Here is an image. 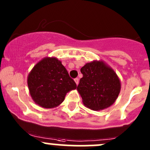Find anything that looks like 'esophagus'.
Wrapping results in <instances>:
<instances>
[{"instance_id":"esophagus-1","label":"esophagus","mask_w":150,"mask_h":150,"mask_svg":"<svg viewBox=\"0 0 150 150\" xmlns=\"http://www.w3.org/2000/svg\"><path fill=\"white\" fill-rule=\"evenodd\" d=\"M75 83H76V85H78V83H79V79H78V78H75Z\"/></svg>"}]
</instances>
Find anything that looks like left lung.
Segmentation results:
<instances>
[{
	"label": "left lung",
	"mask_w": 150,
	"mask_h": 150,
	"mask_svg": "<svg viewBox=\"0 0 150 150\" xmlns=\"http://www.w3.org/2000/svg\"><path fill=\"white\" fill-rule=\"evenodd\" d=\"M77 90L84 106L94 111L104 110L117 99L121 83L114 69L102 60L86 63Z\"/></svg>",
	"instance_id": "8db88e82"
}]
</instances>
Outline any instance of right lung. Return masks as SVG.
<instances>
[{"mask_svg": "<svg viewBox=\"0 0 150 150\" xmlns=\"http://www.w3.org/2000/svg\"><path fill=\"white\" fill-rule=\"evenodd\" d=\"M28 86L35 103L46 109L58 107L67 93L77 88L62 62L56 57H45L33 67L28 76Z\"/></svg>", "mask_w": 150, "mask_h": 150, "instance_id": "right-lung-1", "label": "right lung"}]
</instances>
